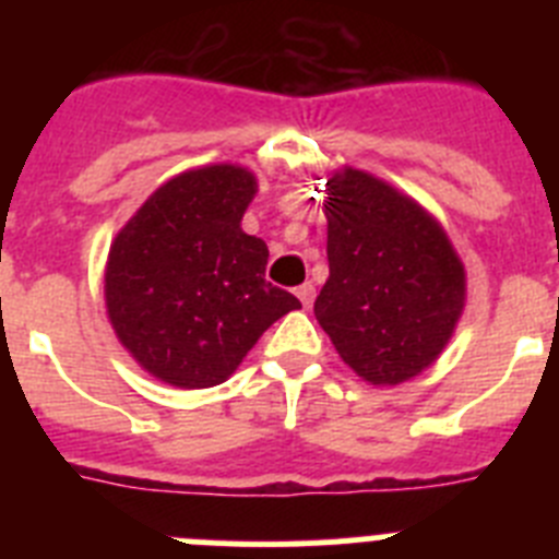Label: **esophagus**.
I'll use <instances>...</instances> for the list:
<instances>
[{
	"label": "esophagus",
	"instance_id": "1",
	"mask_svg": "<svg viewBox=\"0 0 559 559\" xmlns=\"http://www.w3.org/2000/svg\"><path fill=\"white\" fill-rule=\"evenodd\" d=\"M296 296H299V302H302L305 308H310V305H313V299H316V288L310 283H305V285H299V288H296Z\"/></svg>",
	"mask_w": 559,
	"mask_h": 559
}]
</instances>
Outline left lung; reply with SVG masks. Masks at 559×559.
I'll return each instance as SVG.
<instances>
[{"instance_id":"1","label":"left lung","mask_w":559,"mask_h":559,"mask_svg":"<svg viewBox=\"0 0 559 559\" xmlns=\"http://www.w3.org/2000/svg\"><path fill=\"white\" fill-rule=\"evenodd\" d=\"M324 215L330 276L316 319L372 386L417 378L448 347L467 299L451 237L412 195L355 167L328 179Z\"/></svg>"}]
</instances>
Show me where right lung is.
I'll return each instance as SVG.
<instances>
[{"instance_id": "add662e5", "label": "right lung", "mask_w": 559, "mask_h": 559, "mask_svg": "<svg viewBox=\"0 0 559 559\" xmlns=\"http://www.w3.org/2000/svg\"><path fill=\"white\" fill-rule=\"evenodd\" d=\"M257 192L249 167L173 176L117 231L106 313L136 364L176 389L218 386L299 299L265 280L269 246L240 229Z\"/></svg>"}]
</instances>
